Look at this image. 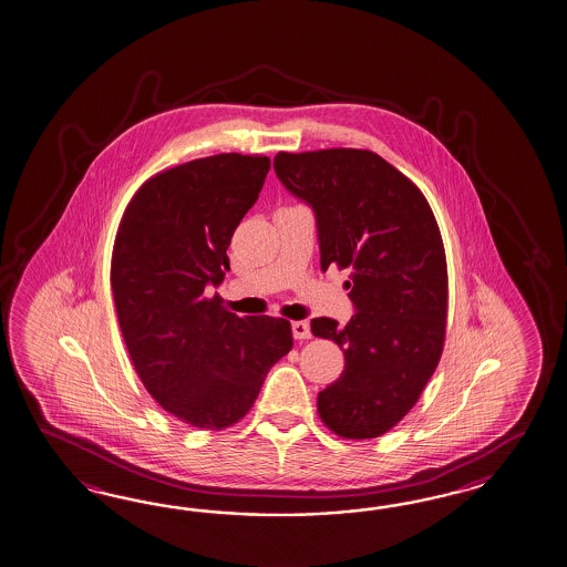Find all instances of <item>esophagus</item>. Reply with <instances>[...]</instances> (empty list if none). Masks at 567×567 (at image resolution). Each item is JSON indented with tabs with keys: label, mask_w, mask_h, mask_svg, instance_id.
<instances>
[{
	"label": "esophagus",
	"mask_w": 567,
	"mask_h": 567,
	"mask_svg": "<svg viewBox=\"0 0 567 567\" xmlns=\"http://www.w3.org/2000/svg\"><path fill=\"white\" fill-rule=\"evenodd\" d=\"M292 337L297 338V340H306V338L311 337V330H309V323L307 322H292Z\"/></svg>",
	"instance_id": "34e87169"
}]
</instances>
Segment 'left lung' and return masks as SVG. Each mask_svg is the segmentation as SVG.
<instances>
[{
	"mask_svg": "<svg viewBox=\"0 0 567 567\" xmlns=\"http://www.w3.org/2000/svg\"><path fill=\"white\" fill-rule=\"evenodd\" d=\"M275 171L313 208L322 270H351L349 323L311 320L313 337L344 352L318 413L344 440L380 437L416 404L444 351L447 266L437 220L421 189L371 151L278 153Z\"/></svg>",
	"mask_w": 567,
	"mask_h": 567,
	"instance_id": "1",
	"label": "left lung"
}]
</instances>
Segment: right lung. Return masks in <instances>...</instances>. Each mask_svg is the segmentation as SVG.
<instances>
[{
  "label": "right lung",
  "instance_id": "obj_1",
  "mask_svg": "<svg viewBox=\"0 0 567 567\" xmlns=\"http://www.w3.org/2000/svg\"><path fill=\"white\" fill-rule=\"evenodd\" d=\"M270 158L225 153L167 168L123 213L111 289L132 363L167 413L198 429L244 419L292 349L282 318H239L206 297L229 270L230 237L260 196Z\"/></svg>",
  "mask_w": 567,
  "mask_h": 567
}]
</instances>
